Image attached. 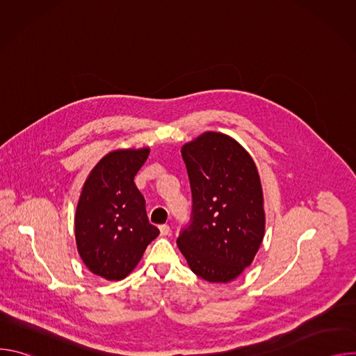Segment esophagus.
Instances as JSON below:
<instances>
[{
  "label": "esophagus",
  "instance_id": "obj_1",
  "mask_svg": "<svg viewBox=\"0 0 356 356\" xmlns=\"http://www.w3.org/2000/svg\"><path fill=\"white\" fill-rule=\"evenodd\" d=\"M159 229H161V235H162V236H166V235H169V234H170V227H169V225H166V224L161 225V227H159Z\"/></svg>",
  "mask_w": 356,
  "mask_h": 356
}]
</instances>
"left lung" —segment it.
<instances>
[{"mask_svg":"<svg viewBox=\"0 0 356 356\" xmlns=\"http://www.w3.org/2000/svg\"><path fill=\"white\" fill-rule=\"evenodd\" d=\"M181 156L193 209L177 246L201 279L231 282L252 264L265 234L257 165L236 140L218 132L186 143Z\"/></svg>","mask_w":356,"mask_h":356,"instance_id":"left-lung-1","label":"left lung"}]
</instances>
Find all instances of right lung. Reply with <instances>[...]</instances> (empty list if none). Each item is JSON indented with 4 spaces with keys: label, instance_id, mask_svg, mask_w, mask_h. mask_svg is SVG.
<instances>
[{
    "label": "right lung",
    "instance_id": "right-lung-1",
    "mask_svg": "<svg viewBox=\"0 0 356 356\" xmlns=\"http://www.w3.org/2000/svg\"><path fill=\"white\" fill-rule=\"evenodd\" d=\"M149 149L114 150L87 177L74 217L76 243L86 266L107 280L127 277L159 235L146 216L134 177Z\"/></svg>",
    "mask_w": 356,
    "mask_h": 356
}]
</instances>
